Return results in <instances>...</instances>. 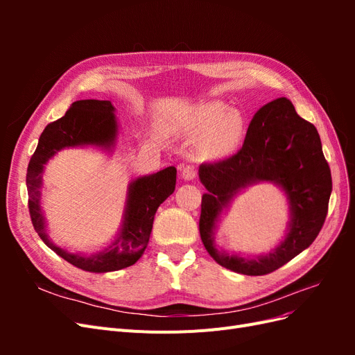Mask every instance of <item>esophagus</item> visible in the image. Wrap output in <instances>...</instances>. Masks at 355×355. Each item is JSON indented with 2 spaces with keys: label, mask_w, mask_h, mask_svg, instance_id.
I'll return each mask as SVG.
<instances>
[{
  "label": "esophagus",
  "mask_w": 355,
  "mask_h": 355,
  "mask_svg": "<svg viewBox=\"0 0 355 355\" xmlns=\"http://www.w3.org/2000/svg\"><path fill=\"white\" fill-rule=\"evenodd\" d=\"M197 176V170L192 166H187L184 170H182L180 178L184 180H194Z\"/></svg>",
  "instance_id": "obj_1"
}]
</instances>
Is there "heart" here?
<instances>
[{"label": "heart", "instance_id": "obj_1", "mask_svg": "<svg viewBox=\"0 0 355 355\" xmlns=\"http://www.w3.org/2000/svg\"><path fill=\"white\" fill-rule=\"evenodd\" d=\"M182 132L201 137L200 153L209 159H220L232 154L243 141L245 121L241 112L230 111L220 101L204 102L192 108L182 121Z\"/></svg>", "mask_w": 355, "mask_h": 355}]
</instances>
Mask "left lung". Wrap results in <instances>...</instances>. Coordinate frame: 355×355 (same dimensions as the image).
Returning <instances> with one entry per match:
<instances>
[{
    "instance_id": "obj_1",
    "label": "left lung",
    "mask_w": 355,
    "mask_h": 355,
    "mask_svg": "<svg viewBox=\"0 0 355 355\" xmlns=\"http://www.w3.org/2000/svg\"><path fill=\"white\" fill-rule=\"evenodd\" d=\"M200 235L209 254L223 268L244 275H265L292 261L313 244L323 227L331 176L317 128L300 118L287 98L257 111L247 128L243 148L228 159L201 164ZM270 181L289 204L282 241L270 254H228L216 243V231L232 200L247 186Z\"/></svg>"
}]
</instances>
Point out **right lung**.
<instances>
[{
    "mask_svg": "<svg viewBox=\"0 0 355 355\" xmlns=\"http://www.w3.org/2000/svg\"><path fill=\"white\" fill-rule=\"evenodd\" d=\"M115 111L110 101L85 99L73 102L65 115L49 124L41 133L26 173L29 213L40 239L62 259L83 271L96 274L123 270L141 259L153 231L155 211L161 202L173 194L176 187V168L173 166L153 175L132 179L127 185L120 228L103 250L72 253L53 243L41 201L46 166L59 151L68 148H96L112 154L120 136Z\"/></svg>",
    "mask_w": 355,
    "mask_h": 355,
    "instance_id": "obj_1",
    "label": "right lung"
}]
</instances>
